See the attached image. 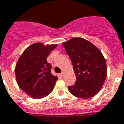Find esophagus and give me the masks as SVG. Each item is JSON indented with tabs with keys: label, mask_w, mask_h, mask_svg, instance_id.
<instances>
[{
	"label": "esophagus",
	"mask_w": 124,
	"mask_h": 124,
	"mask_svg": "<svg viewBox=\"0 0 124 124\" xmlns=\"http://www.w3.org/2000/svg\"><path fill=\"white\" fill-rule=\"evenodd\" d=\"M60 76L61 77H62V78H63V76H64V72H62V73H61L60 74Z\"/></svg>",
	"instance_id": "obj_1"
}]
</instances>
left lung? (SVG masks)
<instances>
[{
    "instance_id": "1",
    "label": "left lung",
    "mask_w": 124,
    "mask_h": 124,
    "mask_svg": "<svg viewBox=\"0 0 124 124\" xmlns=\"http://www.w3.org/2000/svg\"><path fill=\"white\" fill-rule=\"evenodd\" d=\"M73 65L76 81L68 89L74 96L88 99L97 94L107 75V64L98 48L83 38H72L62 43Z\"/></svg>"
}]
</instances>
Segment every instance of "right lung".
Masks as SVG:
<instances>
[{
    "mask_svg": "<svg viewBox=\"0 0 124 124\" xmlns=\"http://www.w3.org/2000/svg\"><path fill=\"white\" fill-rule=\"evenodd\" d=\"M57 45L36 43L22 54L15 67L16 81L19 88L30 97L40 99L52 92L57 76L51 73L52 65L46 61L48 56Z\"/></svg>",
    "mask_w": 124,
    "mask_h": 124,
    "instance_id": "obj_1",
    "label": "right lung"
}]
</instances>
